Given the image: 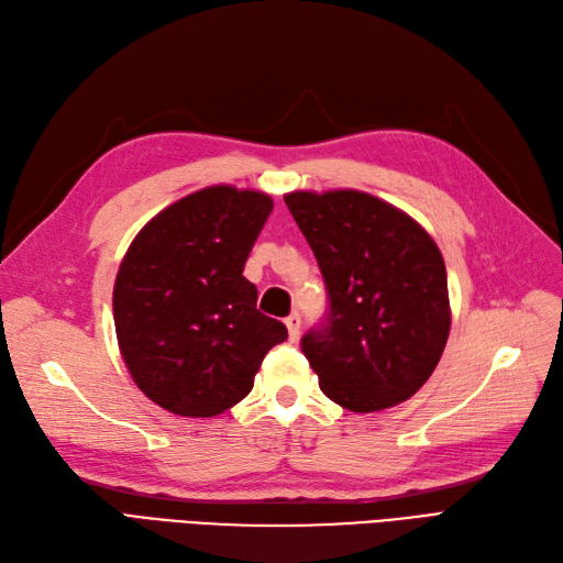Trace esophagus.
<instances>
[{
    "label": "esophagus",
    "instance_id": "obj_1",
    "mask_svg": "<svg viewBox=\"0 0 563 563\" xmlns=\"http://www.w3.org/2000/svg\"><path fill=\"white\" fill-rule=\"evenodd\" d=\"M300 314L298 312H294V314H288L286 317V329H288V338L291 340H298L300 338Z\"/></svg>",
    "mask_w": 563,
    "mask_h": 563
}]
</instances>
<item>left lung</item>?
I'll list each match as a JSON object with an SVG mask.
<instances>
[{
	"label": "left lung",
	"mask_w": 563,
	"mask_h": 563,
	"mask_svg": "<svg viewBox=\"0 0 563 563\" xmlns=\"http://www.w3.org/2000/svg\"><path fill=\"white\" fill-rule=\"evenodd\" d=\"M284 201L327 284L329 310L300 340L321 391L356 413L413 397L451 329L446 265L432 236L366 192H291Z\"/></svg>",
	"instance_id": "left-lung-1"
}]
</instances>
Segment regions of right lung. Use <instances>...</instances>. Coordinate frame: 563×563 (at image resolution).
Returning a JSON list of instances; mask_svg holds the SVG:
<instances>
[{"mask_svg": "<svg viewBox=\"0 0 563 563\" xmlns=\"http://www.w3.org/2000/svg\"><path fill=\"white\" fill-rule=\"evenodd\" d=\"M269 213L263 192L207 187L152 218L119 265V350L135 385L166 411H228L288 338L282 321L255 308L258 288L242 275Z\"/></svg>", "mask_w": 563, "mask_h": 563, "instance_id": "add662e5", "label": "right lung"}]
</instances>
